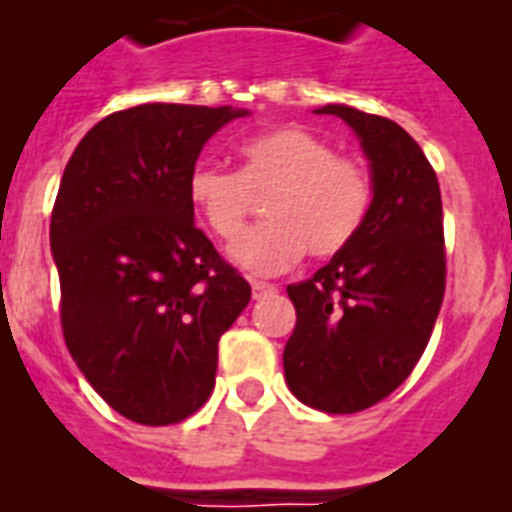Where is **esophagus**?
Segmentation results:
<instances>
[{
	"label": "esophagus",
	"mask_w": 512,
	"mask_h": 512,
	"mask_svg": "<svg viewBox=\"0 0 512 512\" xmlns=\"http://www.w3.org/2000/svg\"><path fill=\"white\" fill-rule=\"evenodd\" d=\"M253 288V299H261V296H269V293H275L277 288L272 283H264V280H251Z\"/></svg>",
	"instance_id": "1"
}]
</instances>
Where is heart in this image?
<instances>
[{
    "mask_svg": "<svg viewBox=\"0 0 512 512\" xmlns=\"http://www.w3.org/2000/svg\"><path fill=\"white\" fill-rule=\"evenodd\" d=\"M269 191L268 195L266 192ZM266 193L270 219L241 238L253 196ZM186 194L213 235L232 243L237 267L275 275L310 251L318 259L342 253L358 237L371 211V178L360 162L299 125L245 138L240 170L197 165Z\"/></svg>",
    "mask_w": 512,
    "mask_h": 512,
    "instance_id": "obj_1",
    "label": "heart"
}]
</instances>
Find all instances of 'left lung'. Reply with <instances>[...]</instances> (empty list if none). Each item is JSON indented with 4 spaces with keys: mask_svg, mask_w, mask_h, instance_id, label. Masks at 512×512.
Listing matches in <instances>:
<instances>
[{
    "mask_svg": "<svg viewBox=\"0 0 512 512\" xmlns=\"http://www.w3.org/2000/svg\"><path fill=\"white\" fill-rule=\"evenodd\" d=\"M358 136L371 168V211L342 253L288 285L296 328L285 382L301 403L355 414L398 390L422 358L446 291L441 186L398 122L328 104Z\"/></svg>",
    "mask_w": 512,
    "mask_h": 512,
    "instance_id": "1",
    "label": "left lung"
}]
</instances>
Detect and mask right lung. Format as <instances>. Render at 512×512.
<instances>
[{
    "mask_svg": "<svg viewBox=\"0 0 512 512\" xmlns=\"http://www.w3.org/2000/svg\"><path fill=\"white\" fill-rule=\"evenodd\" d=\"M232 106L141 104L87 130L50 221L61 326L93 390L130 422L176 425L211 398L219 339L251 285L194 227L186 181Z\"/></svg>",
    "mask_w": 512,
    "mask_h": 512,
    "instance_id": "obj_1",
    "label": "right lung"
}]
</instances>
